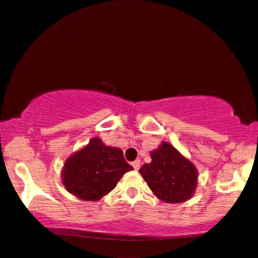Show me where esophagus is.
I'll list each match as a JSON object with an SVG mask.
<instances>
[{
    "label": "esophagus",
    "instance_id": "1",
    "mask_svg": "<svg viewBox=\"0 0 258 258\" xmlns=\"http://www.w3.org/2000/svg\"><path fill=\"white\" fill-rule=\"evenodd\" d=\"M132 166H133V169L138 171L140 169V160H135V161H133Z\"/></svg>",
    "mask_w": 258,
    "mask_h": 258
}]
</instances>
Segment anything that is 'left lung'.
<instances>
[{"label": "left lung", "instance_id": "obj_1", "mask_svg": "<svg viewBox=\"0 0 258 258\" xmlns=\"http://www.w3.org/2000/svg\"><path fill=\"white\" fill-rule=\"evenodd\" d=\"M152 161L139 170L153 194L166 203H181L197 186V170L169 143L151 152Z\"/></svg>", "mask_w": 258, "mask_h": 258}]
</instances>
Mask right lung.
Listing matches in <instances>:
<instances>
[{"instance_id": "add662e5", "label": "right lung", "mask_w": 258, "mask_h": 258, "mask_svg": "<svg viewBox=\"0 0 258 258\" xmlns=\"http://www.w3.org/2000/svg\"><path fill=\"white\" fill-rule=\"evenodd\" d=\"M133 170L122 151L106 146L99 138L68 158L62 171L66 190L82 201H99L111 192L127 171Z\"/></svg>"}]
</instances>
